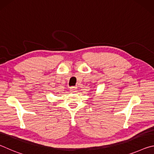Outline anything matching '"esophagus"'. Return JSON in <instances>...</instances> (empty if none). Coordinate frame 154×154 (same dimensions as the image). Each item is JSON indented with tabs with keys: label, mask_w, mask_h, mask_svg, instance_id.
<instances>
[{
	"label": "esophagus",
	"mask_w": 154,
	"mask_h": 154,
	"mask_svg": "<svg viewBox=\"0 0 154 154\" xmlns=\"http://www.w3.org/2000/svg\"><path fill=\"white\" fill-rule=\"evenodd\" d=\"M70 90H71V92H76L77 91V87H71L70 88Z\"/></svg>",
	"instance_id": "esophagus-1"
}]
</instances>
